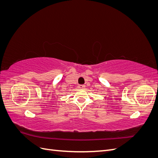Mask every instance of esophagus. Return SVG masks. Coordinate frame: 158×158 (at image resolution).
<instances>
[{
	"label": "esophagus",
	"mask_w": 158,
	"mask_h": 158,
	"mask_svg": "<svg viewBox=\"0 0 158 158\" xmlns=\"http://www.w3.org/2000/svg\"><path fill=\"white\" fill-rule=\"evenodd\" d=\"M80 89H84L85 88V85H78V86Z\"/></svg>",
	"instance_id": "1"
}]
</instances>
